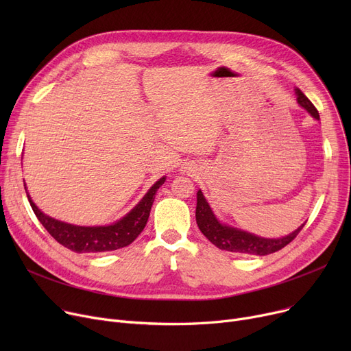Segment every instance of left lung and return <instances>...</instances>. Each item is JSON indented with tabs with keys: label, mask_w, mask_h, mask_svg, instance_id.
Segmentation results:
<instances>
[{
	"label": "left lung",
	"mask_w": 351,
	"mask_h": 351,
	"mask_svg": "<svg viewBox=\"0 0 351 351\" xmlns=\"http://www.w3.org/2000/svg\"><path fill=\"white\" fill-rule=\"evenodd\" d=\"M298 95V102L302 108H304L307 112L315 118L320 119L317 109L315 108L308 98L303 94V92L296 88L294 89ZM197 204H196V223L200 229V232L206 236V239L219 249L233 252L237 254H253V256H266L270 253L278 252L283 249L286 245H289L294 237L299 234V232L303 229L304 223L299 226L296 230L291 232L287 236L271 239V237H262L253 234L250 232L237 229L229 225H225L220 222L213 213L212 208L209 206L206 197L202 193V191H197L196 193Z\"/></svg>",
	"instance_id": "obj_1"
}]
</instances>
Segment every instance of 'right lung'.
<instances>
[{
	"label": "right lung",
	"mask_w": 351,
	"mask_h": 351,
	"mask_svg": "<svg viewBox=\"0 0 351 351\" xmlns=\"http://www.w3.org/2000/svg\"><path fill=\"white\" fill-rule=\"evenodd\" d=\"M165 180L166 176L158 179L134 209L129 210L115 223L106 226H78L61 222V220L53 219L41 212L32 202L27 188L25 192L35 216L38 217L41 225L60 245L77 253H101L122 249L131 245L141 234L146 226L147 217H149L155 195Z\"/></svg>",
	"instance_id": "add662e5"
}]
</instances>
